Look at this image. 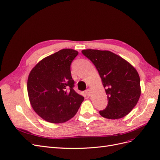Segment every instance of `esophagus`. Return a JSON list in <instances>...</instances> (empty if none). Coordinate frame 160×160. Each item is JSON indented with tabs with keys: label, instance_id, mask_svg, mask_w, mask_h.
Segmentation results:
<instances>
[{
	"label": "esophagus",
	"instance_id": "esophagus-1",
	"mask_svg": "<svg viewBox=\"0 0 160 160\" xmlns=\"http://www.w3.org/2000/svg\"><path fill=\"white\" fill-rule=\"evenodd\" d=\"M85 93H86L87 95H88V97H89V96L91 95V90H90L89 89H87V90L85 91Z\"/></svg>",
	"mask_w": 160,
	"mask_h": 160
}]
</instances>
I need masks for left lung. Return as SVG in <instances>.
<instances>
[{
	"label": "left lung",
	"mask_w": 160,
	"mask_h": 160,
	"mask_svg": "<svg viewBox=\"0 0 160 160\" xmlns=\"http://www.w3.org/2000/svg\"><path fill=\"white\" fill-rule=\"evenodd\" d=\"M82 53L95 66L108 95V105L99 111L100 115L111 119L125 117L136 105L141 95L136 69L109 51L86 49Z\"/></svg>",
	"instance_id": "left-lung-1"
}]
</instances>
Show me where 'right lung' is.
<instances>
[{"instance_id":"obj_1","label":"right lung","mask_w":160,"mask_h":160,"mask_svg":"<svg viewBox=\"0 0 160 160\" xmlns=\"http://www.w3.org/2000/svg\"><path fill=\"white\" fill-rule=\"evenodd\" d=\"M73 49L60 50L45 57L31 70L27 81L34 111L47 122L60 123L77 113L83 96L75 91L71 65L78 55Z\"/></svg>"}]
</instances>
